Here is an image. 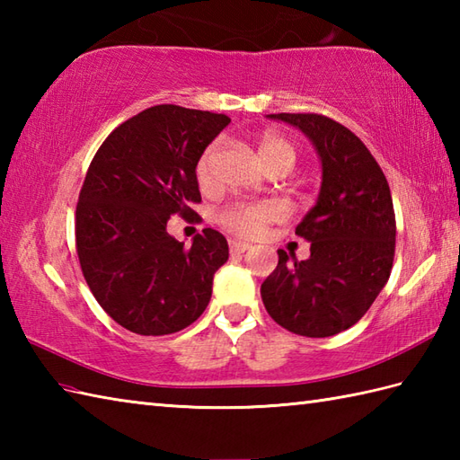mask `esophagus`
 <instances>
[{
    "label": "esophagus",
    "instance_id": "1",
    "mask_svg": "<svg viewBox=\"0 0 460 460\" xmlns=\"http://www.w3.org/2000/svg\"><path fill=\"white\" fill-rule=\"evenodd\" d=\"M249 249L247 243H241V241H229V251L231 255H243Z\"/></svg>",
    "mask_w": 460,
    "mask_h": 460
}]
</instances>
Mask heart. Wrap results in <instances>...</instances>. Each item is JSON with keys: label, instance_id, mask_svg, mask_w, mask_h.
<instances>
[{"label": "heart", "instance_id": "1", "mask_svg": "<svg viewBox=\"0 0 460 460\" xmlns=\"http://www.w3.org/2000/svg\"><path fill=\"white\" fill-rule=\"evenodd\" d=\"M219 146L211 144L208 150H205L198 165H195V178H198L201 188H209L213 183V164L217 158ZM257 152L262 164L267 165L269 172H290L292 165L296 164V148L282 138L280 134L275 132H265L257 140ZM279 208L272 203H262V201H235L229 203L227 208L219 211V223L223 227H227L231 233H235L239 237H257L262 229L267 227L269 223L279 219Z\"/></svg>", "mask_w": 460, "mask_h": 460}]
</instances>
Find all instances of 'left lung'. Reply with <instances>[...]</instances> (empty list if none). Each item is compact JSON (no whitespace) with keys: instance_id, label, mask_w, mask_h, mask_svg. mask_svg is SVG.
Instances as JSON below:
<instances>
[{"instance_id":"obj_1","label":"left lung","mask_w":460,"mask_h":460,"mask_svg":"<svg viewBox=\"0 0 460 460\" xmlns=\"http://www.w3.org/2000/svg\"><path fill=\"white\" fill-rule=\"evenodd\" d=\"M296 126L322 164L316 205L298 223L310 257L279 249V265L261 285L270 318L306 338L354 326L385 287L395 255L392 191L379 164L354 132L322 114H269ZM293 262H289V259Z\"/></svg>"}]
</instances>
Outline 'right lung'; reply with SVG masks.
Here are the masks:
<instances>
[{
    "mask_svg": "<svg viewBox=\"0 0 460 460\" xmlns=\"http://www.w3.org/2000/svg\"><path fill=\"white\" fill-rule=\"evenodd\" d=\"M229 122L225 114L152 106L112 130L89 165L76 203V252L96 302L134 334H173L209 305L227 239L203 229L185 249L168 221L195 213V165Z\"/></svg>",
    "mask_w": 460,
    "mask_h": 460,
    "instance_id": "add662e5",
    "label": "right lung"
}]
</instances>
